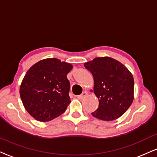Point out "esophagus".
I'll return each instance as SVG.
<instances>
[{"label": "esophagus", "instance_id": "34e87169", "mask_svg": "<svg viewBox=\"0 0 157 157\" xmlns=\"http://www.w3.org/2000/svg\"><path fill=\"white\" fill-rule=\"evenodd\" d=\"M87 95H88V92L84 91V92H82L81 95L78 96V97H77V98H78V99H83V98L86 97Z\"/></svg>", "mask_w": 157, "mask_h": 157}]
</instances>
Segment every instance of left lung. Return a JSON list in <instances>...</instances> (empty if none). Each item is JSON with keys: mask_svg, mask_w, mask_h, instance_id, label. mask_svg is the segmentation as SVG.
Returning <instances> with one entry per match:
<instances>
[{"mask_svg": "<svg viewBox=\"0 0 157 157\" xmlns=\"http://www.w3.org/2000/svg\"><path fill=\"white\" fill-rule=\"evenodd\" d=\"M84 67L93 75L94 92L99 99V107L92 116L105 121L121 116L134 99L135 82L129 69L110 57L96 58Z\"/></svg>", "mask_w": 157, "mask_h": 157, "instance_id": "obj_1", "label": "left lung"}]
</instances>
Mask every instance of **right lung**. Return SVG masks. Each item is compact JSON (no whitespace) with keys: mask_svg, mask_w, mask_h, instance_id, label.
Returning a JSON list of instances; mask_svg holds the SVG:
<instances>
[{"mask_svg":"<svg viewBox=\"0 0 157 157\" xmlns=\"http://www.w3.org/2000/svg\"><path fill=\"white\" fill-rule=\"evenodd\" d=\"M73 66L58 58H46L27 71L20 87V95L27 112L46 122L65 112L71 102L67 74Z\"/></svg>","mask_w":157,"mask_h":157,"instance_id":"right-lung-1","label":"right lung"}]
</instances>
